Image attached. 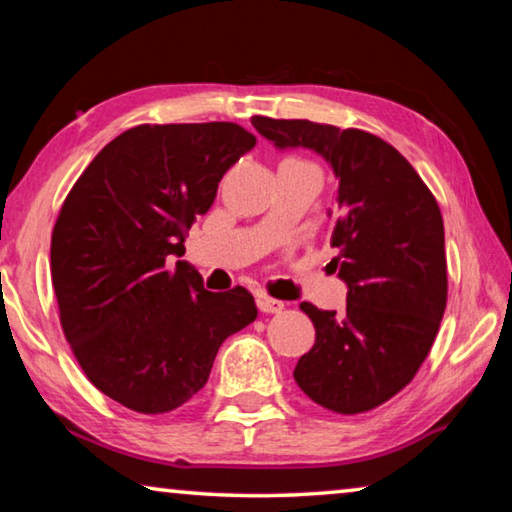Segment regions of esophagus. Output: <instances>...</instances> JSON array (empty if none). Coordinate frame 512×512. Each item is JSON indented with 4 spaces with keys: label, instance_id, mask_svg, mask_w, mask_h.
<instances>
[{
    "label": "esophagus",
    "instance_id": "34e87169",
    "mask_svg": "<svg viewBox=\"0 0 512 512\" xmlns=\"http://www.w3.org/2000/svg\"><path fill=\"white\" fill-rule=\"evenodd\" d=\"M257 307H259V311H262V314H280V311L284 309V302L262 296L257 300Z\"/></svg>",
    "mask_w": 512,
    "mask_h": 512
}]
</instances>
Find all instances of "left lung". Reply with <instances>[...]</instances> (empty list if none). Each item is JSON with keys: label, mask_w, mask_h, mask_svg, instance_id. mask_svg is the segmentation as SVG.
I'll use <instances>...</instances> for the list:
<instances>
[{"label": "left lung", "mask_w": 512, "mask_h": 512, "mask_svg": "<svg viewBox=\"0 0 512 512\" xmlns=\"http://www.w3.org/2000/svg\"><path fill=\"white\" fill-rule=\"evenodd\" d=\"M250 121L275 149L323 155L339 180L332 232L339 255L329 264L348 284V307L336 314L302 302L316 343L293 379L334 413L375 409L415 377L445 314L440 207L409 160L377 135L307 119Z\"/></svg>", "instance_id": "8db88e82"}]
</instances>
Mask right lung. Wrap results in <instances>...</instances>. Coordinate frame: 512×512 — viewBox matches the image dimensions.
<instances>
[{"label":"right lung","instance_id":"obj_1","mask_svg":"<svg viewBox=\"0 0 512 512\" xmlns=\"http://www.w3.org/2000/svg\"><path fill=\"white\" fill-rule=\"evenodd\" d=\"M255 142L230 121L135 126L103 146L60 207V325L88 379L126 409L155 415L192 400L221 343L257 318L244 287L212 293L187 262L167 264Z\"/></svg>","mask_w":512,"mask_h":512}]
</instances>
